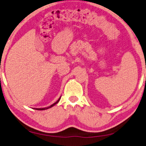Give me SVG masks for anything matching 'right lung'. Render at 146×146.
Masks as SVG:
<instances>
[{
  "instance_id": "add662e5",
  "label": "right lung",
  "mask_w": 146,
  "mask_h": 146,
  "mask_svg": "<svg viewBox=\"0 0 146 146\" xmlns=\"http://www.w3.org/2000/svg\"><path fill=\"white\" fill-rule=\"evenodd\" d=\"M60 98H61V96H60V97L59 98L58 100L57 101L55 102V103H54V104H52V105H50V106H49V107H47V108H35V110H47V109H50V108H52V107H53L54 105H55L56 104H57V103H58V102H59L60 99Z\"/></svg>"
}]
</instances>
